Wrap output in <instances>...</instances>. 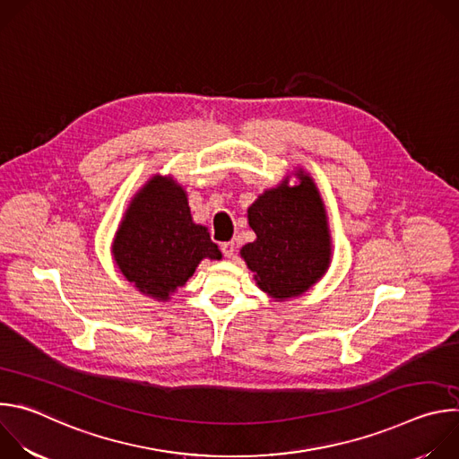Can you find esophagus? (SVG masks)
Instances as JSON below:
<instances>
[{
  "label": "esophagus",
  "instance_id": "1",
  "mask_svg": "<svg viewBox=\"0 0 459 459\" xmlns=\"http://www.w3.org/2000/svg\"><path fill=\"white\" fill-rule=\"evenodd\" d=\"M221 250H223V254H225L227 257H232V255H234V250H236L234 241H225V243H221Z\"/></svg>",
  "mask_w": 459,
  "mask_h": 459
}]
</instances>
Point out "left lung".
I'll list each match as a JSON object with an SVG mask.
<instances>
[{
  "instance_id": "left-lung-1",
  "label": "left lung",
  "mask_w": 459,
  "mask_h": 459,
  "mask_svg": "<svg viewBox=\"0 0 459 459\" xmlns=\"http://www.w3.org/2000/svg\"><path fill=\"white\" fill-rule=\"evenodd\" d=\"M271 188L248 209L255 241L241 248L257 287L276 299L308 290L329 267L331 239L325 209L312 179Z\"/></svg>"
}]
</instances>
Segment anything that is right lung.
Listing matches in <instances>:
<instances>
[{
	"label": "right lung",
	"mask_w": 459,
	"mask_h": 459,
	"mask_svg": "<svg viewBox=\"0 0 459 459\" xmlns=\"http://www.w3.org/2000/svg\"><path fill=\"white\" fill-rule=\"evenodd\" d=\"M204 257L220 259L218 245L205 227L192 223L183 188L154 176L130 204L116 232L114 259L119 271L143 294L167 299Z\"/></svg>",
	"instance_id": "obj_1"
}]
</instances>
